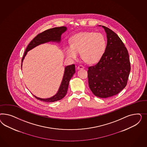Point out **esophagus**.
Instances as JSON below:
<instances>
[{
    "label": "esophagus",
    "mask_w": 147,
    "mask_h": 147,
    "mask_svg": "<svg viewBox=\"0 0 147 147\" xmlns=\"http://www.w3.org/2000/svg\"><path fill=\"white\" fill-rule=\"evenodd\" d=\"M84 68H85V67H84V66H82V65H79V66L78 67V69H79V70L84 69Z\"/></svg>",
    "instance_id": "1"
}]
</instances>
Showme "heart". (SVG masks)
Wrapping results in <instances>:
<instances>
[{
    "label": "heart",
    "mask_w": 147,
    "mask_h": 147,
    "mask_svg": "<svg viewBox=\"0 0 147 147\" xmlns=\"http://www.w3.org/2000/svg\"><path fill=\"white\" fill-rule=\"evenodd\" d=\"M106 40L102 34L93 32H82L73 36L71 45H66L65 52L69 58L76 59L79 56L89 63L98 62L105 53Z\"/></svg>",
    "instance_id": "1"
}]
</instances>
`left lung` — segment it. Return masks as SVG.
I'll list each match as a JSON object with an SVG mask.
<instances>
[{"label": "left lung", "instance_id": "obj_1", "mask_svg": "<svg viewBox=\"0 0 147 147\" xmlns=\"http://www.w3.org/2000/svg\"><path fill=\"white\" fill-rule=\"evenodd\" d=\"M102 27L107 36L106 48L98 63L88 67V78L89 88L94 95L107 98L125 88L130 63L128 51L119 36L109 28Z\"/></svg>", "mask_w": 147, "mask_h": 147}]
</instances>
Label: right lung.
<instances>
[{
  "label": "right lung",
  "instance_id": "obj_1",
  "mask_svg": "<svg viewBox=\"0 0 147 147\" xmlns=\"http://www.w3.org/2000/svg\"><path fill=\"white\" fill-rule=\"evenodd\" d=\"M67 30V27L65 26L54 27L53 28L46 30L36 36L27 47L26 51L24 53V55L22 57V69L23 60L28 51L40 45L49 42L60 43L61 40V35L64 32L66 31ZM75 73L76 68L74 64L66 66L65 68L64 74L62 78L61 83L57 93L53 96L46 98H38L33 95L34 96H35L36 98L39 100L40 101L48 102H53L55 101L60 100L62 98H64L65 96L66 95L69 81Z\"/></svg>",
  "mask_w": 147,
  "mask_h": 147
}]
</instances>
